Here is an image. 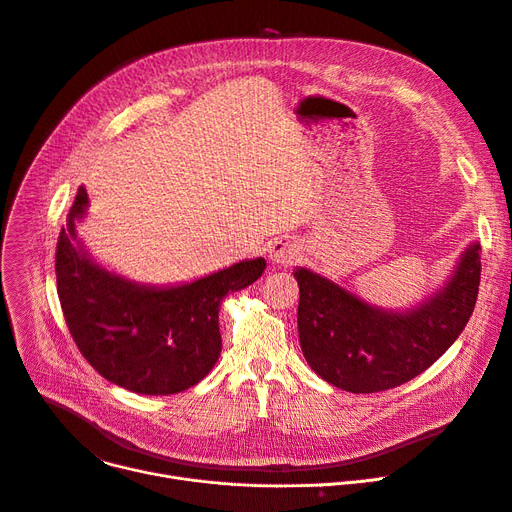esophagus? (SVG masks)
<instances>
[{"instance_id": "obj_1", "label": "esophagus", "mask_w": 512, "mask_h": 512, "mask_svg": "<svg viewBox=\"0 0 512 512\" xmlns=\"http://www.w3.org/2000/svg\"><path fill=\"white\" fill-rule=\"evenodd\" d=\"M300 257V249L294 241H288V238H276V241L269 243V259L271 263L288 267L294 265Z\"/></svg>"}]
</instances>
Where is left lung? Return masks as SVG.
<instances>
[{"label": "left lung", "mask_w": 512, "mask_h": 512, "mask_svg": "<svg viewBox=\"0 0 512 512\" xmlns=\"http://www.w3.org/2000/svg\"><path fill=\"white\" fill-rule=\"evenodd\" d=\"M480 243L459 257L447 284L407 311H387L296 267L298 335L319 377L350 393H377L418 377L465 329L480 288Z\"/></svg>", "instance_id": "8db88e82"}]
</instances>
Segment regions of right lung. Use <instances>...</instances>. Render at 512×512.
I'll use <instances>...</instances> for the list:
<instances>
[{
  "mask_svg": "<svg viewBox=\"0 0 512 512\" xmlns=\"http://www.w3.org/2000/svg\"><path fill=\"white\" fill-rule=\"evenodd\" d=\"M86 210L80 187L55 253L61 311L78 350L98 374L133 393L173 395L197 385L222 352V298L257 282L265 259L177 286L138 284L88 255L76 232Z\"/></svg>",
  "mask_w": 512,
  "mask_h": 512,
  "instance_id": "right-lung-1",
  "label": "right lung"
}]
</instances>
